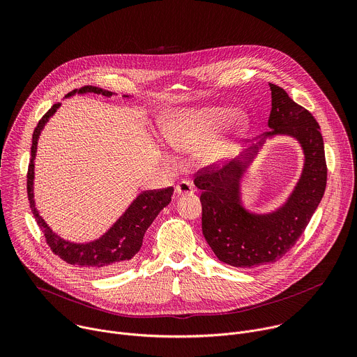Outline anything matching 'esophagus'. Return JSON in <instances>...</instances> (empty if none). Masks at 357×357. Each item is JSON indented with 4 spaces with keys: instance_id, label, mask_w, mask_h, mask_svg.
Listing matches in <instances>:
<instances>
[{
    "instance_id": "esophagus-1",
    "label": "esophagus",
    "mask_w": 357,
    "mask_h": 357,
    "mask_svg": "<svg viewBox=\"0 0 357 357\" xmlns=\"http://www.w3.org/2000/svg\"><path fill=\"white\" fill-rule=\"evenodd\" d=\"M175 193L178 196H182V195H192L193 193V186L190 182L188 181H181L176 186H175Z\"/></svg>"
}]
</instances>
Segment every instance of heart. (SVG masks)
<instances>
[{"label":"heart","mask_w":357,"mask_h":357,"mask_svg":"<svg viewBox=\"0 0 357 357\" xmlns=\"http://www.w3.org/2000/svg\"><path fill=\"white\" fill-rule=\"evenodd\" d=\"M248 128L250 117L229 106L181 109L162 124L167 142L178 151L193 152L205 144L199 152V160L205 165L222 164Z\"/></svg>","instance_id":"heart-1"}]
</instances>
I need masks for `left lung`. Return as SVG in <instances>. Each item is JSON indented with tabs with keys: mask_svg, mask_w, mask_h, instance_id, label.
Listing matches in <instances>:
<instances>
[{
	"mask_svg": "<svg viewBox=\"0 0 357 357\" xmlns=\"http://www.w3.org/2000/svg\"><path fill=\"white\" fill-rule=\"evenodd\" d=\"M271 113L264 138L222 168H203L195 185L202 190V231L216 257L233 267L251 268L280 260L296 243L315 213L326 188L321 127L284 89L270 83ZM288 135L304 151L303 174L287 202L270 214L248 213L241 202V178L267 137Z\"/></svg>",
	"mask_w": 357,
	"mask_h": 357,
	"instance_id": "obj_1",
	"label": "left lung"
}]
</instances>
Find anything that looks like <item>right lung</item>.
Listing matches in <instances>:
<instances>
[{
  "instance_id": "add662e5",
  "label": "right lung",
  "mask_w": 357,
  "mask_h": 357,
  "mask_svg": "<svg viewBox=\"0 0 357 357\" xmlns=\"http://www.w3.org/2000/svg\"><path fill=\"white\" fill-rule=\"evenodd\" d=\"M76 93L77 94L96 93V94H103L106 97H110L114 94L109 90H103L96 86H84L82 89H76L68 93L66 97H70ZM124 97H128V96H124ZM59 107H61V103L50 107L47 113L39 120L32 134L31 162H29L28 175H26V190H28L31 211L35 216V220L39 229L42 230L46 238L47 245L63 261H66L68 264L91 268L100 273L120 271L131 263L135 254L139 251L146 229L151 226L152 222H154L158 213L167 205H169L174 188L169 186L165 189L145 190L139 193L128 206V209L120 216V219L103 236L94 241L72 243L59 237L46 225L42 216H39V212L35 208V200H33V176H35L33 160L36 155L38 138L45 124L47 123V120L56 113Z\"/></svg>"
}]
</instances>
